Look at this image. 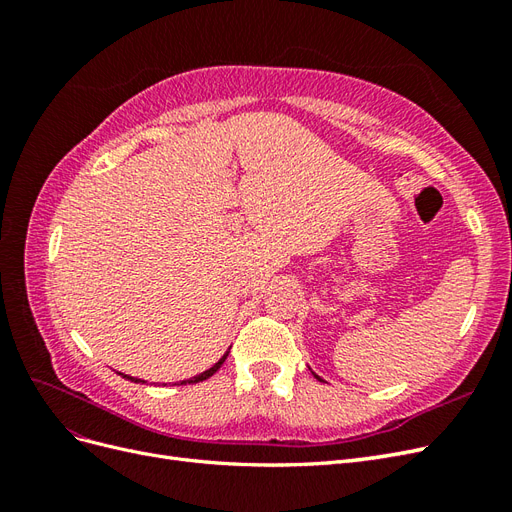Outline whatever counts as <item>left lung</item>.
Here are the masks:
<instances>
[{
    "label": "left lung",
    "instance_id": "left-lung-1",
    "mask_svg": "<svg viewBox=\"0 0 512 512\" xmlns=\"http://www.w3.org/2000/svg\"><path fill=\"white\" fill-rule=\"evenodd\" d=\"M314 376H316V374H314ZM316 378H318V376H316Z\"/></svg>",
    "mask_w": 512,
    "mask_h": 512
}]
</instances>
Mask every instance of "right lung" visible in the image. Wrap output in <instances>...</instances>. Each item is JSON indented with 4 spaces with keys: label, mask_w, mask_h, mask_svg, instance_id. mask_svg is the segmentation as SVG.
Returning <instances> with one entry per match:
<instances>
[{
    "label": "right lung",
    "mask_w": 512,
    "mask_h": 512,
    "mask_svg": "<svg viewBox=\"0 0 512 512\" xmlns=\"http://www.w3.org/2000/svg\"><path fill=\"white\" fill-rule=\"evenodd\" d=\"M226 356H228V352L222 356V359L215 363L211 369H207V371H203V374H198V376H194V378H190V380H181V384H196V382H203V380H207V378H211L215 371H218L220 367H222V363L226 361ZM123 378H130L132 382H145V380H138V378H132V376H123Z\"/></svg>",
    "instance_id": "right-lung-1"
}]
</instances>
